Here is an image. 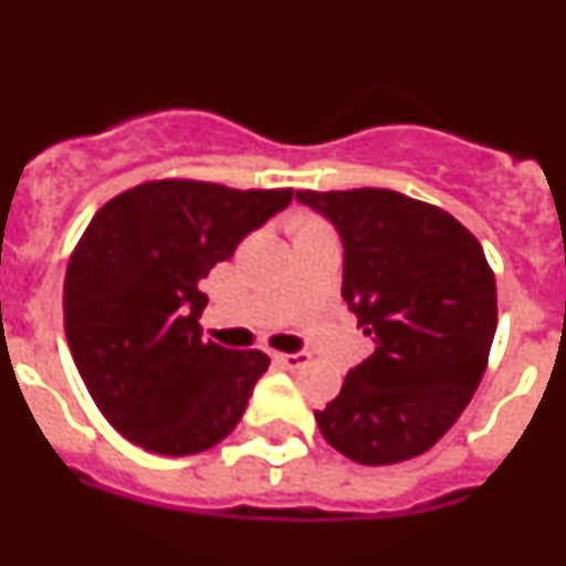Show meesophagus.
<instances>
[{"label":"esophagus","mask_w":566,"mask_h":566,"mask_svg":"<svg viewBox=\"0 0 566 566\" xmlns=\"http://www.w3.org/2000/svg\"><path fill=\"white\" fill-rule=\"evenodd\" d=\"M274 359H277V363H283L286 365V368H303V365H308V359H312V354H306V352H297V354H274Z\"/></svg>","instance_id":"esophagus-1"}]
</instances>
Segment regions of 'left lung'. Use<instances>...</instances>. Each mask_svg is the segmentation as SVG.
<instances>
[{"label": "left lung", "mask_w": 566, "mask_h": 566, "mask_svg": "<svg viewBox=\"0 0 566 566\" xmlns=\"http://www.w3.org/2000/svg\"><path fill=\"white\" fill-rule=\"evenodd\" d=\"M345 249L343 300L374 354L314 411L319 433L359 464L413 459L462 417L496 334V277L462 223L394 189H297Z\"/></svg>", "instance_id": "1"}]
</instances>
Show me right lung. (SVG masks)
<instances>
[{
    "instance_id": "1",
    "label": "right lung",
    "mask_w": 566,
    "mask_h": 566,
    "mask_svg": "<svg viewBox=\"0 0 566 566\" xmlns=\"http://www.w3.org/2000/svg\"><path fill=\"white\" fill-rule=\"evenodd\" d=\"M292 195L164 178L93 214L64 274V334L90 397L124 439L189 457L234 431L269 357L201 337L198 283Z\"/></svg>"
}]
</instances>
